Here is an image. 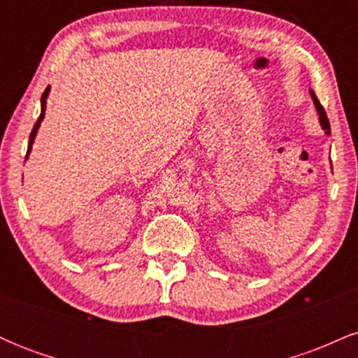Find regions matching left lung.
<instances>
[{"instance_id":"1","label":"left lung","mask_w":358,"mask_h":358,"mask_svg":"<svg viewBox=\"0 0 358 358\" xmlns=\"http://www.w3.org/2000/svg\"><path fill=\"white\" fill-rule=\"evenodd\" d=\"M310 94H311V97H313V102H315V106H316V110H318V114H320V122H322V127H323L324 131H327V134H330V122H328L327 113H324L323 106L320 104V101L316 99V96H315L313 90H310Z\"/></svg>"}]
</instances>
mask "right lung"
I'll return each mask as SVG.
<instances>
[{
    "instance_id": "obj_1",
    "label": "right lung",
    "mask_w": 358,
    "mask_h": 358,
    "mask_svg": "<svg viewBox=\"0 0 358 358\" xmlns=\"http://www.w3.org/2000/svg\"><path fill=\"white\" fill-rule=\"evenodd\" d=\"M48 90H50V87H47V89H45V92L42 94V113H40V117H38V121L35 122L34 129H31V134H30V143H28L27 158H28V155H30V151H31V145H34V139H35V136H36V131H38V127H40V122H42V121H43V117H45V108H47V97H48Z\"/></svg>"
}]
</instances>
